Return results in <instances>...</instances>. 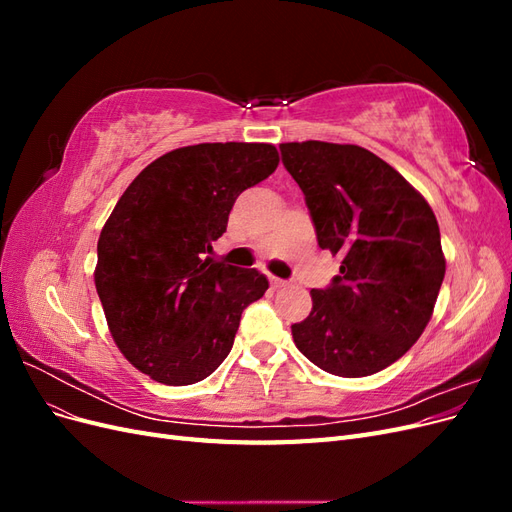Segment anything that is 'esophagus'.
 I'll use <instances>...</instances> for the list:
<instances>
[{
    "mask_svg": "<svg viewBox=\"0 0 512 512\" xmlns=\"http://www.w3.org/2000/svg\"><path fill=\"white\" fill-rule=\"evenodd\" d=\"M269 284H271V288H282V286H286L288 282H286V280H280V277H275V275H269Z\"/></svg>",
    "mask_w": 512,
    "mask_h": 512,
    "instance_id": "34e87169",
    "label": "esophagus"
}]
</instances>
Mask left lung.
I'll return each mask as SVG.
<instances>
[{
  "instance_id": "left-lung-1",
  "label": "left lung",
  "mask_w": 512,
  "mask_h": 512,
  "mask_svg": "<svg viewBox=\"0 0 512 512\" xmlns=\"http://www.w3.org/2000/svg\"><path fill=\"white\" fill-rule=\"evenodd\" d=\"M282 162L305 194L318 245L342 258L312 290V312L292 324L309 361L363 378L401 359L423 335L444 280L438 220L397 170L359 145L282 143Z\"/></svg>"
}]
</instances>
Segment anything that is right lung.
Returning <instances> with one entry per match:
<instances>
[{
    "label": "right lung",
    "mask_w": 512,
    "mask_h": 512,
    "mask_svg": "<svg viewBox=\"0 0 512 512\" xmlns=\"http://www.w3.org/2000/svg\"><path fill=\"white\" fill-rule=\"evenodd\" d=\"M280 164L269 143L164 153L121 194L100 232L96 290L117 348L151 380H205L228 356L243 309L269 288L256 269L207 254L237 196Z\"/></svg>",
    "instance_id": "add662e5"
}]
</instances>
